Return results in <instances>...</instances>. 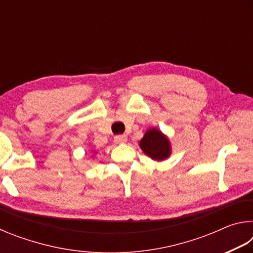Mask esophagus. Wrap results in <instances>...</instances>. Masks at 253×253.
<instances>
[{
	"mask_svg": "<svg viewBox=\"0 0 253 253\" xmlns=\"http://www.w3.org/2000/svg\"><path fill=\"white\" fill-rule=\"evenodd\" d=\"M114 140H115V143H117V144H124L127 142V137L125 135H117L114 137Z\"/></svg>",
	"mask_w": 253,
	"mask_h": 253,
	"instance_id": "esophagus-1",
	"label": "esophagus"
}]
</instances>
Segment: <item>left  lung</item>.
Here are the masks:
<instances>
[{
  "mask_svg": "<svg viewBox=\"0 0 253 253\" xmlns=\"http://www.w3.org/2000/svg\"><path fill=\"white\" fill-rule=\"evenodd\" d=\"M139 146L146 155L156 161L166 160L170 153V146L168 137H165L155 128L147 130L143 139L140 140Z\"/></svg>",
  "mask_w": 253,
  "mask_h": 253,
  "instance_id": "8db88e82",
  "label": "left lung"
}]
</instances>
